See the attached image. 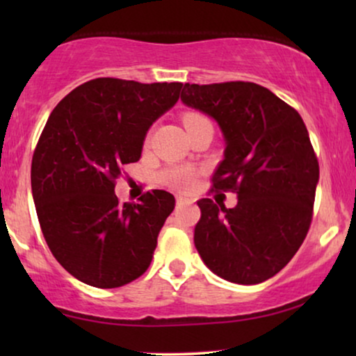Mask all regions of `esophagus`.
Masks as SVG:
<instances>
[{"label": "esophagus", "mask_w": 356, "mask_h": 356, "mask_svg": "<svg viewBox=\"0 0 356 356\" xmlns=\"http://www.w3.org/2000/svg\"><path fill=\"white\" fill-rule=\"evenodd\" d=\"M177 204H178V206H189V204H193V201H191V199H188V197L177 196Z\"/></svg>", "instance_id": "34e87169"}]
</instances>
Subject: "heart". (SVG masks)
<instances>
[{
	"instance_id": "obj_1",
	"label": "heart",
	"mask_w": 356,
	"mask_h": 356,
	"mask_svg": "<svg viewBox=\"0 0 356 356\" xmlns=\"http://www.w3.org/2000/svg\"><path fill=\"white\" fill-rule=\"evenodd\" d=\"M201 120H206V118L197 113H186L183 118L184 126L193 124V123H196V121H201ZM163 179H165V183L170 184V186H173L177 189H188L193 184V173H191V170H188V168H173L163 175Z\"/></svg>"
}]
</instances>
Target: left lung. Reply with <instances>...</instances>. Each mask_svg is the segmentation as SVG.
Returning <instances> with one entry per match:
<instances>
[{"label": "left lung", "instance_id": "8db88e82", "mask_svg": "<svg viewBox=\"0 0 356 356\" xmlns=\"http://www.w3.org/2000/svg\"><path fill=\"white\" fill-rule=\"evenodd\" d=\"M181 102L216 120L225 150L213 188L233 209L201 199L194 246L233 284H261L289 264L308 233L319 165L298 111L254 82L184 84Z\"/></svg>", "mask_w": 356, "mask_h": 356}]
</instances>
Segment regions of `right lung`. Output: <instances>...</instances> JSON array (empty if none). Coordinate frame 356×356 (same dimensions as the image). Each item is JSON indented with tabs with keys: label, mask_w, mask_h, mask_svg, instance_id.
Segmentation results:
<instances>
[{
	"label": "right lung",
	"mask_w": 356,
	"mask_h": 356,
	"mask_svg": "<svg viewBox=\"0 0 356 356\" xmlns=\"http://www.w3.org/2000/svg\"><path fill=\"white\" fill-rule=\"evenodd\" d=\"M181 87L99 77L51 111L33 152L32 196L48 248L77 280L116 289L150 266L173 194L154 189L120 204L115 179L140 159L145 134Z\"/></svg>",
	"instance_id": "obj_1"
}]
</instances>
